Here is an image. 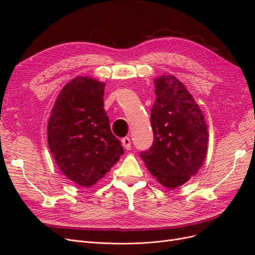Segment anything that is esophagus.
I'll use <instances>...</instances> for the list:
<instances>
[{"mask_svg": "<svg viewBox=\"0 0 255 255\" xmlns=\"http://www.w3.org/2000/svg\"><path fill=\"white\" fill-rule=\"evenodd\" d=\"M121 143H122L123 146H125V149H127V150H129V149H130V139H129L128 137L122 138V139H121Z\"/></svg>", "mask_w": 255, "mask_h": 255, "instance_id": "esophagus-1", "label": "esophagus"}]
</instances>
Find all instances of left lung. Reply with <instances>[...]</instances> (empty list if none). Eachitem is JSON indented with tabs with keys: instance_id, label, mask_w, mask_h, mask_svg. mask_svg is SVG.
Returning a JSON list of instances; mask_svg holds the SVG:
<instances>
[{
	"instance_id": "8db88e82",
	"label": "left lung",
	"mask_w": 255,
	"mask_h": 255,
	"mask_svg": "<svg viewBox=\"0 0 255 255\" xmlns=\"http://www.w3.org/2000/svg\"><path fill=\"white\" fill-rule=\"evenodd\" d=\"M154 86V140L150 149L140 152V157L163 186L173 189L201 168L207 150V127L194 98L175 76H158Z\"/></svg>"
}]
</instances>
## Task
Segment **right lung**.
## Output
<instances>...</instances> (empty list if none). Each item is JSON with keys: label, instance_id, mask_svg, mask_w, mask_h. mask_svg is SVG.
Returning a JSON list of instances; mask_svg holds the SVG:
<instances>
[{"label": "right lung", "instance_id": "right-lung-1", "mask_svg": "<svg viewBox=\"0 0 255 255\" xmlns=\"http://www.w3.org/2000/svg\"><path fill=\"white\" fill-rule=\"evenodd\" d=\"M105 83L78 76L61 89L51 113L48 142L60 171L90 187L110 171L123 151L104 111Z\"/></svg>", "mask_w": 255, "mask_h": 255}]
</instances>
